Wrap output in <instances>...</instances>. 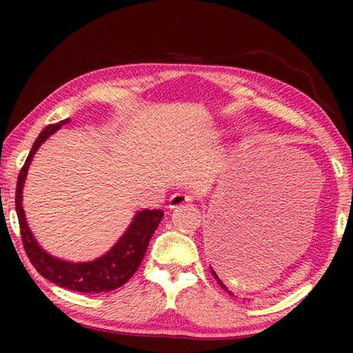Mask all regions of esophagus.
<instances>
[{"mask_svg":"<svg viewBox=\"0 0 353 353\" xmlns=\"http://www.w3.org/2000/svg\"><path fill=\"white\" fill-rule=\"evenodd\" d=\"M191 202H193V198H191L190 194L176 193V194L171 196L168 207L171 208V210H174V208H181V207H183V205H190Z\"/></svg>","mask_w":353,"mask_h":353,"instance_id":"obj_1","label":"esophagus"}]
</instances>
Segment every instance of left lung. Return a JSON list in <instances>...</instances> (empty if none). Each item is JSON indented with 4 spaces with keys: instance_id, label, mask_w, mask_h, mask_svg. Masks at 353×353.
<instances>
[{
    "instance_id": "1",
    "label": "left lung",
    "mask_w": 353,
    "mask_h": 353,
    "mask_svg": "<svg viewBox=\"0 0 353 353\" xmlns=\"http://www.w3.org/2000/svg\"><path fill=\"white\" fill-rule=\"evenodd\" d=\"M210 271H212V274H213V277H214V280H216V282H218V285L221 286V288H223L224 291H227V292H229V294H232V292L229 291V290H227V286L223 283V280H221L219 277H218V274L216 272H214V270H213V268L210 266ZM232 296H234V294H232Z\"/></svg>"
}]
</instances>
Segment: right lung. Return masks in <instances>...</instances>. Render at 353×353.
Segmentation results:
<instances>
[{
	"mask_svg": "<svg viewBox=\"0 0 353 353\" xmlns=\"http://www.w3.org/2000/svg\"><path fill=\"white\" fill-rule=\"evenodd\" d=\"M68 123L70 118L62 119L57 124H50L41 130L19 174L15 208L17 214H19L23 246H25L26 254L35 270L57 286L77 292L112 291L123 286L139 270L143 256L146 254L148 244L163 218V212L149 210V208L135 212L129 227L119 236V240L105 254L94 260L74 263L46 252L35 240L28 225L26 214L23 210V187H25L29 165H31L35 152L52 134H56L63 124Z\"/></svg>",
	"mask_w": 353,
	"mask_h": 353,
	"instance_id": "obj_1",
	"label": "right lung"
}]
</instances>
